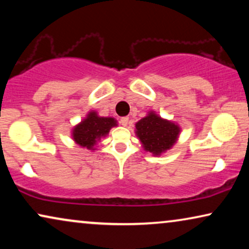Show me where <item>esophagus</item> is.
Instances as JSON below:
<instances>
[{"instance_id": "1", "label": "esophagus", "mask_w": 249, "mask_h": 249, "mask_svg": "<svg viewBox=\"0 0 249 249\" xmlns=\"http://www.w3.org/2000/svg\"><path fill=\"white\" fill-rule=\"evenodd\" d=\"M128 122H129V118H127V117H124V118L120 119V124L124 125V127L128 125Z\"/></svg>"}]
</instances>
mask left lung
<instances>
[{
	"instance_id": "obj_1",
	"label": "left lung",
	"mask_w": 249,
	"mask_h": 249,
	"mask_svg": "<svg viewBox=\"0 0 249 249\" xmlns=\"http://www.w3.org/2000/svg\"><path fill=\"white\" fill-rule=\"evenodd\" d=\"M136 134L146 151L160 155L175 144L179 135V127L163 120L154 113H149L136 124Z\"/></svg>"
}]
</instances>
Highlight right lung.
I'll list each match as a JSON object with an SVG mask.
<instances>
[{
	"instance_id": "right-lung-1",
	"label": "right lung",
	"mask_w": 249,
	"mask_h": 249,
	"mask_svg": "<svg viewBox=\"0 0 249 249\" xmlns=\"http://www.w3.org/2000/svg\"><path fill=\"white\" fill-rule=\"evenodd\" d=\"M114 125L117 124L113 118H101L97 117L95 112H90L88 117L73 129V139L83 147L91 149L96 142H100Z\"/></svg>"
}]
</instances>
